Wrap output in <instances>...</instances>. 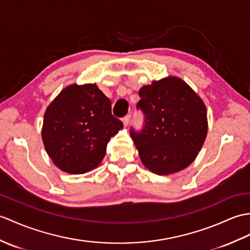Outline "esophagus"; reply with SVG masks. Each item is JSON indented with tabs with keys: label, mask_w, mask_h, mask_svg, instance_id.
<instances>
[{
	"label": "esophagus",
	"mask_w": 250,
	"mask_h": 250,
	"mask_svg": "<svg viewBox=\"0 0 250 250\" xmlns=\"http://www.w3.org/2000/svg\"><path fill=\"white\" fill-rule=\"evenodd\" d=\"M130 118H131V116H130V115H126V116H125V117L123 118V123H124V125H126L127 124H129Z\"/></svg>",
	"instance_id": "obj_1"
}]
</instances>
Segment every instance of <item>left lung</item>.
Listing matches in <instances>:
<instances>
[{
	"label": "left lung",
	"mask_w": 250,
	"mask_h": 250,
	"mask_svg": "<svg viewBox=\"0 0 250 250\" xmlns=\"http://www.w3.org/2000/svg\"><path fill=\"white\" fill-rule=\"evenodd\" d=\"M138 95L137 108L144 113L145 124L142 131L131 130L130 134L143 164L160 176L187 168L207 137L204 101L176 77L153 81Z\"/></svg>",
	"instance_id": "left-lung-1"
}]
</instances>
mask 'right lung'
I'll use <instances>...</instances> for the list:
<instances>
[{"instance_id":"right-lung-1","label":"right lung","mask_w":250,"mask_h":250,"mask_svg":"<svg viewBox=\"0 0 250 250\" xmlns=\"http://www.w3.org/2000/svg\"><path fill=\"white\" fill-rule=\"evenodd\" d=\"M124 127L112 115V103L96 84H72L46 107L42 131L53 163L72 175L101 163L112 136Z\"/></svg>"}]
</instances>
